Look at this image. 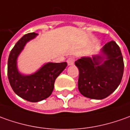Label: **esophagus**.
<instances>
[{"label":"esophagus","instance_id":"34e87169","mask_svg":"<svg viewBox=\"0 0 130 130\" xmlns=\"http://www.w3.org/2000/svg\"><path fill=\"white\" fill-rule=\"evenodd\" d=\"M74 61H75V59L74 57H69L68 59H67V63L69 66H71L74 63Z\"/></svg>","mask_w":130,"mask_h":130}]
</instances>
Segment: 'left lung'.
Masks as SVG:
<instances>
[{"label": "left lung", "mask_w": 130, "mask_h": 130, "mask_svg": "<svg viewBox=\"0 0 130 130\" xmlns=\"http://www.w3.org/2000/svg\"><path fill=\"white\" fill-rule=\"evenodd\" d=\"M79 70L78 88L84 96L102 100L113 93L121 82L124 62L115 41L106 43L99 54L83 56L75 61Z\"/></svg>", "instance_id": "8db88e82"}]
</instances>
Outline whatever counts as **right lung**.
<instances>
[{"instance_id":"right-lung-1","label":"right lung","mask_w":130,"mask_h":130,"mask_svg":"<svg viewBox=\"0 0 130 130\" xmlns=\"http://www.w3.org/2000/svg\"><path fill=\"white\" fill-rule=\"evenodd\" d=\"M37 35L35 32L25 35L12 48L8 61V77L13 91L20 98L33 103L43 101L50 96L54 90L56 78L67 67V62H48L32 74L26 75L19 71V55L26 44Z\"/></svg>"}]
</instances>
